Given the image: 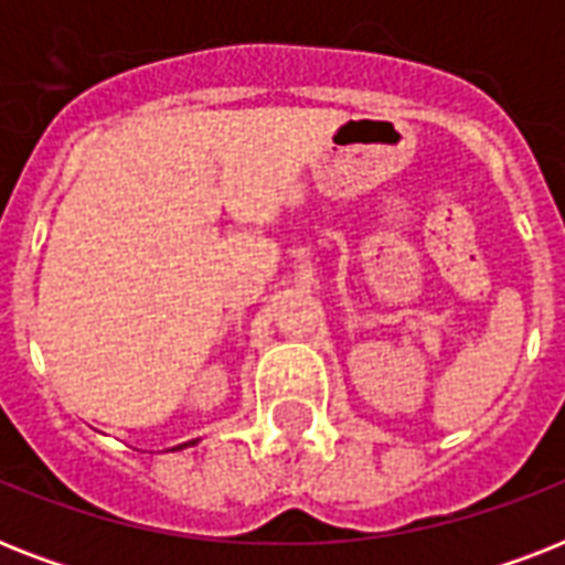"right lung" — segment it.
I'll list each match as a JSON object with an SVG mask.
<instances>
[{"label": "right lung", "mask_w": 565, "mask_h": 565, "mask_svg": "<svg viewBox=\"0 0 565 565\" xmlns=\"http://www.w3.org/2000/svg\"><path fill=\"white\" fill-rule=\"evenodd\" d=\"M195 443H199V439H190V443H181V446H175V448H172V451H181V448H188V446H195Z\"/></svg>", "instance_id": "1"}]
</instances>
